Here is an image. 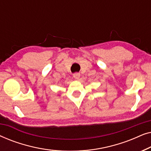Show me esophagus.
<instances>
[{
	"mask_svg": "<svg viewBox=\"0 0 151 151\" xmlns=\"http://www.w3.org/2000/svg\"><path fill=\"white\" fill-rule=\"evenodd\" d=\"M80 77V73H75L73 74V78L76 80H78Z\"/></svg>",
	"mask_w": 151,
	"mask_h": 151,
	"instance_id": "1",
	"label": "esophagus"
}]
</instances>
